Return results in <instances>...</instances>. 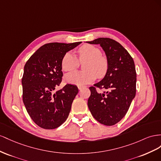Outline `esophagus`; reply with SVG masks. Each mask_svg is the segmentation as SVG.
Segmentation results:
<instances>
[{
    "instance_id": "esophagus-1",
    "label": "esophagus",
    "mask_w": 161,
    "mask_h": 161,
    "mask_svg": "<svg viewBox=\"0 0 161 161\" xmlns=\"http://www.w3.org/2000/svg\"><path fill=\"white\" fill-rule=\"evenodd\" d=\"M77 87H78V89H79V90H81L82 88H84V86H78Z\"/></svg>"
}]
</instances>
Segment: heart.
<instances>
[{
    "label": "heart",
    "mask_w": 161,
    "mask_h": 161,
    "mask_svg": "<svg viewBox=\"0 0 161 161\" xmlns=\"http://www.w3.org/2000/svg\"><path fill=\"white\" fill-rule=\"evenodd\" d=\"M77 58L72 53H67L64 55L61 67L63 71H69L78 68L80 62L83 63L84 71H73L65 75L68 83L84 85L91 83L96 77H103L107 74L108 69L107 58L101 54L99 48L91 44H85L77 50Z\"/></svg>",
    "instance_id": "1"
}]
</instances>
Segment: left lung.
<instances>
[{"label": "left lung", "instance_id": "8db88e82", "mask_svg": "<svg viewBox=\"0 0 161 161\" xmlns=\"http://www.w3.org/2000/svg\"><path fill=\"white\" fill-rule=\"evenodd\" d=\"M100 44L106 54L108 69L103 79L90 87L88 106L96 120L104 125H113L125 115L136 92V71L131 55L117 41L99 38L87 42ZM106 89L98 93L96 90Z\"/></svg>", "mask_w": 161, "mask_h": 161}]
</instances>
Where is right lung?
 Returning a JSON list of instances; mask_svg holds the SVG:
<instances>
[{"mask_svg":"<svg viewBox=\"0 0 161 161\" xmlns=\"http://www.w3.org/2000/svg\"><path fill=\"white\" fill-rule=\"evenodd\" d=\"M81 43L46 44L31 55L24 66L23 101L32 120L43 129H55L69 116L78 93L77 87L66 84L61 90H54L62 81L63 56Z\"/></svg>","mask_w":161,"mask_h":161,"instance_id":"obj_1","label":"right lung"}]
</instances>
